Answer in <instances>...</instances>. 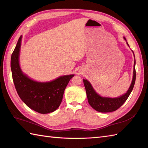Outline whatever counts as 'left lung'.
<instances>
[{
  "instance_id": "obj_1",
  "label": "left lung",
  "mask_w": 148,
  "mask_h": 148,
  "mask_svg": "<svg viewBox=\"0 0 148 148\" xmlns=\"http://www.w3.org/2000/svg\"><path fill=\"white\" fill-rule=\"evenodd\" d=\"M124 39L126 41L125 37ZM127 45L129 46L127 42ZM134 54V53H133ZM135 59L134 62V70H133V77L131 82V85L127 92L122 96H120L118 98H107L102 97L99 95L95 90L93 86H91V83L87 79H83L84 85L85 87L86 95L88 98V101L90 106L95 109L96 111H99L101 113H108L112 112L118 110L119 107H121L123 103H125L127 98L129 97L130 93L132 91L136 80V70H135Z\"/></svg>"
}]
</instances>
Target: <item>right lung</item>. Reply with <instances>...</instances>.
<instances>
[{
	"label": "right lung",
	"mask_w": 148,
	"mask_h": 148,
	"mask_svg": "<svg viewBox=\"0 0 148 148\" xmlns=\"http://www.w3.org/2000/svg\"><path fill=\"white\" fill-rule=\"evenodd\" d=\"M21 42L22 35L11 56L10 66L15 89L19 97L32 110L42 114L53 112L60 105L66 86L74 75L62 76L49 82L32 80L23 73L20 67Z\"/></svg>",
	"instance_id": "add662e5"
}]
</instances>
